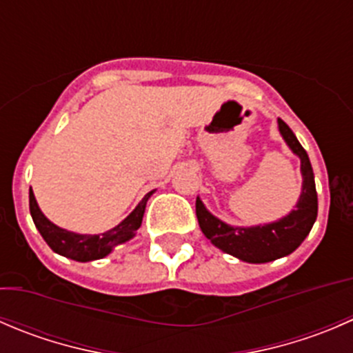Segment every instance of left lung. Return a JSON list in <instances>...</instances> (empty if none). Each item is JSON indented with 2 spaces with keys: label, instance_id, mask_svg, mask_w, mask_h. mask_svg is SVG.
Instances as JSON below:
<instances>
[{
  "label": "left lung",
  "instance_id": "left-lung-1",
  "mask_svg": "<svg viewBox=\"0 0 353 353\" xmlns=\"http://www.w3.org/2000/svg\"><path fill=\"white\" fill-rule=\"evenodd\" d=\"M278 122L285 141L302 160L303 190L299 205L292 214L272 224L232 228L207 212L200 198H196V217L203 234L222 252L245 262L263 263L290 255L302 245L317 217V191L309 155L288 124L281 119H278Z\"/></svg>",
  "mask_w": 353,
  "mask_h": 353
}]
</instances>
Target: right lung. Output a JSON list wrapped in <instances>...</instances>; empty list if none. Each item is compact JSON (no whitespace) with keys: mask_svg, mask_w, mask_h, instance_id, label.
Returning <instances> with one entry per match:
<instances>
[{"mask_svg":"<svg viewBox=\"0 0 353 353\" xmlns=\"http://www.w3.org/2000/svg\"><path fill=\"white\" fill-rule=\"evenodd\" d=\"M153 191H150V193L139 201L138 207H136L134 210L117 225V228L110 229V231L103 232V234L94 236L75 234V232L65 231V229L58 228L53 222L48 221L43 215V212L39 210V207H37L32 190H29V208L37 231L41 232L44 241L50 245V248L53 250V252L60 253V255L63 256H68V259L72 260H77V262H90V260L103 259L105 255H108V253L112 252V248H114L115 245L125 243L128 239H131L132 236H134V232L138 231L139 225H141L146 201H148Z\"/></svg>","mask_w":353,"mask_h":353,"instance_id":"add662e5","label":"right lung"}]
</instances>
